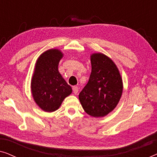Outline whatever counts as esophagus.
Segmentation results:
<instances>
[{"label":"esophagus","mask_w":157,"mask_h":157,"mask_svg":"<svg viewBox=\"0 0 157 157\" xmlns=\"http://www.w3.org/2000/svg\"><path fill=\"white\" fill-rule=\"evenodd\" d=\"M72 89H73V92H74V94H76L77 93H78V88L77 87V86H73V88H72Z\"/></svg>","instance_id":"esophagus-1"}]
</instances>
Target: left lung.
<instances>
[{
	"instance_id": "8db88e82",
	"label": "left lung",
	"mask_w": 157,
	"mask_h": 157,
	"mask_svg": "<svg viewBox=\"0 0 157 157\" xmlns=\"http://www.w3.org/2000/svg\"><path fill=\"white\" fill-rule=\"evenodd\" d=\"M91 63L89 80L78 98L86 113L103 117L117 106L123 92V82L117 66L107 56L93 53Z\"/></svg>"
}]
</instances>
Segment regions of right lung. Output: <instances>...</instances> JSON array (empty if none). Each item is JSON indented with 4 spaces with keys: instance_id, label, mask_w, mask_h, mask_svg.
<instances>
[{
    "instance_id": "1",
    "label": "right lung",
    "mask_w": 157,
    "mask_h": 157,
    "mask_svg": "<svg viewBox=\"0 0 157 157\" xmlns=\"http://www.w3.org/2000/svg\"><path fill=\"white\" fill-rule=\"evenodd\" d=\"M63 54L59 49H49L38 57L31 79V93L36 104L46 112L56 111L64 98L72 93L58 69Z\"/></svg>"
}]
</instances>
